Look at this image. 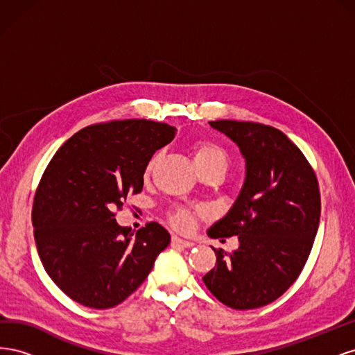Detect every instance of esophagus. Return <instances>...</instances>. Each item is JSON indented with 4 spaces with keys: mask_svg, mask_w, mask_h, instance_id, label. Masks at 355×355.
Masks as SVG:
<instances>
[{
    "mask_svg": "<svg viewBox=\"0 0 355 355\" xmlns=\"http://www.w3.org/2000/svg\"><path fill=\"white\" fill-rule=\"evenodd\" d=\"M171 243L176 244V245H180V247H187V249H188V247H192V245H194V243H192V241H189V240H184V239H179V237H176V235H175L173 239H171Z\"/></svg>",
    "mask_w": 355,
    "mask_h": 355,
    "instance_id": "esophagus-1",
    "label": "esophagus"
}]
</instances>
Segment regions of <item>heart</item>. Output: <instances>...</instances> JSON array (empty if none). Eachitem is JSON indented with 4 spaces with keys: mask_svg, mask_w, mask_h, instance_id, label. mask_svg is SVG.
Returning <instances> with one entry per match:
<instances>
[{
    "mask_svg": "<svg viewBox=\"0 0 355 355\" xmlns=\"http://www.w3.org/2000/svg\"><path fill=\"white\" fill-rule=\"evenodd\" d=\"M194 161L197 168H204V167H223L227 168L228 163V154L225 149L216 144L211 142H204L197 145L196 151H194ZM155 164V158L149 161L148 164V171L151 170ZM173 223L180 230H187L192 225V216L188 210H176L173 213Z\"/></svg>",
    "mask_w": 355,
    "mask_h": 355,
    "instance_id": "b5f03b06",
    "label": "heart"
}]
</instances>
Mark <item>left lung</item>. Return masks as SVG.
Instances as JSON below:
<instances>
[{
  "label": "left lung",
  "mask_w": 355,
  "mask_h": 355,
  "mask_svg": "<svg viewBox=\"0 0 355 355\" xmlns=\"http://www.w3.org/2000/svg\"><path fill=\"white\" fill-rule=\"evenodd\" d=\"M209 124L239 145L245 179L227 216L207 231L211 239L239 235V249L211 247L216 265L202 282L223 305L261 308L280 297L308 261L321 211L318 180L278 128L235 120Z\"/></svg>",
  "instance_id": "8db88e82"
}]
</instances>
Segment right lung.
Returning a JSON list of instances; mask_svg holds the SVG:
<instances>
[{"mask_svg": "<svg viewBox=\"0 0 355 355\" xmlns=\"http://www.w3.org/2000/svg\"><path fill=\"white\" fill-rule=\"evenodd\" d=\"M176 128L151 120H115L81 128L53 155L38 184L32 225L40 259L75 302L121 304L151 272L170 234L157 222L120 227L115 210L144 188L157 149Z\"/></svg>", "mask_w": 355, "mask_h": 355, "instance_id": "1", "label": "right lung"}]
</instances>
